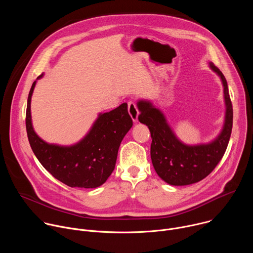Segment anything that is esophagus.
<instances>
[{
    "label": "esophagus",
    "mask_w": 253,
    "mask_h": 253,
    "mask_svg": "<svg viewBox=\"0 0 253 253\" xmlns=\"http://www.w3.org/2000/svg\"><path fill=\"white\" fill-rule=\"evenodd\" d=\"M128 112H129V114H130L132 120H133L134 122H137V121H138L139 112H138L136 104H135L133 101H129V102H128Z\"/></svg>",
    "instance_id": "34e87169"
}]
</instances>
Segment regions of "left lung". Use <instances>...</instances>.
<instances>
[{
  "instance_id": "left-lung-1",
  "label": "left lung",
  "mask_w": 253,
  "mask_h": 253,
  "mask_svg": "<svg viewBox=\"0 0 253 253\" xmlns=\"http://www.w3.org/2000/svg\"><path fill=\"white\" fill-rule=\"evenodd\" d=\"M209 65L221 78L226 105L223 130L211 143L196 146L185 145L176 138L164 115L150 102L139 101L137 104L140 111L138 119L148 126L151 133L150 154L153 167L159 177L170 185H189L204 179L217 166L228 145L233 121L228 86L222 72L213 63Z\"/></svg>"
}]
</instances>
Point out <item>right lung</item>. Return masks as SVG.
Segmentation results:
<instances>
[{
	"instance_id": "obj_1",
	"label": "right lung",
	"mask_w": 253,
	"mask_h": 253,
	"mask_svg": "<svg viewBox=\"0 0 253 253\" xmlns=\"http://www.w3.org/2000/svg\"><path fill=\"white\" fill-rule=\"evenodd\" d=\"M35 85L36 81L28 97L26 129L36 157L48 172L70 187L96 188L105 183L115 168L121 141L133 125L127 104L100 114L83 140L73 146L62 147L46 143L33 129L31 97Z\"/></svg>"
}]
</instances>
